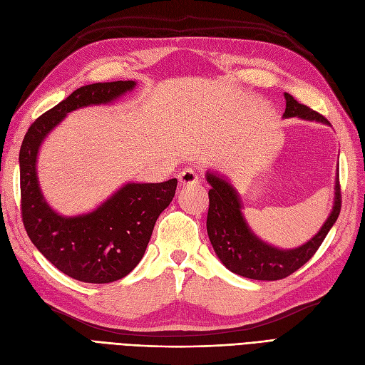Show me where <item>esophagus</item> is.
<instances>
[{
    "label": "esophagus",
    "instance_id": "esophagus-1",
    "mask_svg": "<svg viewBox=\"0 0 365 365\" xmlns=\"http://www.w3.org/2000/svg\"><path fill=\"white\" fill-rule=\"evenodd\" d=\"M178 181L182 187H187V185L197 184L200 182V178H197V175L193 172V169H184L178 175Z\"/></svg>",
    "mask_w": 365,
    "mask_h": 365
}]
</instances>
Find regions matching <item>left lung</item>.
I'll use <instances>...</instances> for the list:
<instances>
[{
  "label": "left lung",
  "instance_id": "8db88e82",
  "mask_svg": "<svg viewBox=\"0 0 365 365\" xmlns=\"http://www.w3.org/2000/svg\"><path fill=\"white\" fill-rule=\"evenodd\" d=\"M286 109L283 118H302L306 121L329 125V121L306 105L284 93ZM205 180L212 185L208 192L210 207L207 215V233L212 247L224 267L242 277L252 280H280L288 277L311 259L323 244L324 237L336 222L341 208L338 169L334 185L332 210L318 233L295 248H279L268 244L251 230L244 216L240 195L222 173L207 170Z\"/></svg>",
  "mask_w": 365,
  "mask_h": 365
}]
</instances>
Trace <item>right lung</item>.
<instances>
[{"label":"right lung","instance_id":"1","mask_svg":"<svg viewBox=\"0 0 365 365\" xmlns=\"http://www.w3.org/2000/svg\"><path fill=\"white\" fill-rule=\"evenodd\" d=\"M135 86L134 81H118L79 88L30 126L19 150L21 212L27 235L43 257L79 282L111 283L137 267L178 181L126 182L91 212L65 216L42 193L39 150L70 113L113 105Z\"/></svg>","mask_w":365,"mask_h":365}]
</instances>
